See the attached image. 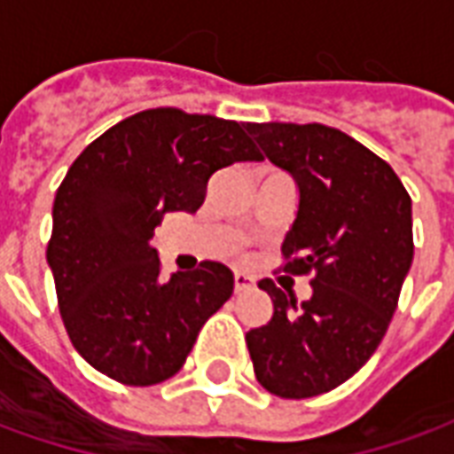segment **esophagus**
<instances>
[{
  "label": "esophagus",
  "instance_id": "obj_1",
  "mask_svg": "<svg viewBox=\"0 0 454 454\" xmlns=\"http://www.w3.org/2000/svg\"><path fill=\"white\" fill-rule=\"evenodd\" d=\"M250 286H253L250 285V277L240 275V272H238L236 279H233V289H236V294H243V292H247Z\"/></svg>",
  "mask_w": 454,
  "mask_h": 454
}]
</instances>
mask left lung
Here are the masks:
<instances>
[{
  "label": "left lung",
  "instance_id": "left-lung-1",
  "mask_svg": "<svg viewBox=\"0 0 454 454\" xmlns=\"http://www.w3.org/2000/svg\"><path fill=\"white\" fill-rule=\"evenodd\" d=\"M246 130L299 187L282 270L314 277L301 306L260 282L275 314L247 331V350L270 394L309 399L340 387L380 348L413 262L411 197L389 162L342 130L275 121Z\"/></svg>",
  "mask_w": 454,
  "mask_h": 454
}]
</instances>
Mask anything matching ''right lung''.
I'll return each mask as SVG.
<instances>
[{
	"instance_id": "obj_1",
	"label": "right lung",
	"mask_w": 454,
	"mask_h": 454,
	"mask_svg": "<svg viewBox=\"0 0 454 454\" xmlns=\"http://www.w3.org/2000/svg\"><path fill=\"white\" fill-rule=\"evenodd\" d=\"M246 160H262L246 123L160 106L119 121L67 169L45 257L65 331L94 370L130 387L182 370L233 272L204 260L162 279L150 238L165 214L204 204L214 172Z\"/></svg>"
}]
</instances>
